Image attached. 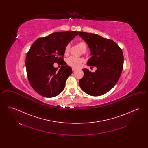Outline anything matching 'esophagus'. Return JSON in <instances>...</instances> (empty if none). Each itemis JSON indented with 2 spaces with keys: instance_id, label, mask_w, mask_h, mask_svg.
Here are the masks:
<instances>
[{
  "instance_id": "obj_1",
  "label": "esophagus",
  "mask_w": 148,
  "mask_h": 148,
  "mask_svg": "<svg viewBox=\"0 0 148 148\" xmlns=\"http://www.w3.org/2000/svg\"><path fill=\"white\" fill-rule=\"evenodd\" d=\"M75 70H76V69H75V68H72V71H74Z\"/></svg>"
}]
</instances>
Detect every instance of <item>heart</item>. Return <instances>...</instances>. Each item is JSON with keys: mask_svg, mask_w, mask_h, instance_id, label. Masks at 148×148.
I'll list each match as a JSON object with an SVG mask.
<instances>
[{"mask_svg": "<svg viewBox=\"0 0 148 148\" xmlns=\"http://www.w3.org/2000/svg\"><path fill=\"white\" fill-rule=\"evenodd\" d=\"M78 44L83 51L85 50H86L87 46L84 42L80 41L78 42ZM69 50H70V45L68 44L65 46L64 48V54L65 55H67L69 52ZM83 60H84L83 59H82V58L71 56L69 57L67 59L66 63L69 66H71L73 68H79L81 65V64L83 62Z\"/></svg>", "mask_w": 148, "mask_h": 148, "instance_id": "heart-1", "label": "heart"}]
</instances>
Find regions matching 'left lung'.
Segmentation results:
<instances>
[{
    "label": "left lung",
    "instance_id": "left-lung-1",
    "mask_svg": "<svg viewBox=\"0 0 148 148\" xmlns=\"http://www.w3.org/2000/svg\"><path fill=\"white\" fill-rule=\"evenodd\" d=\"M91 51L87 65L96 66L92 73L83 69L84 76L79 83L83 91L92 96H100L110 90L117 83L123 68L122 50L113 40L100 35L79 32ZM93 68V67H92Z\"/></svg>",
    "mask_w": 148,
    "mask_h": 148
}]
</instances>
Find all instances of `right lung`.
<instances>
[{
    "mask_svg": "<svg viewBox=\"0 0 148 148\" xmlns=\"http://www.w3.org/2000/svg\"><path fill=\"white\" fill-rule=\"evenodd\" d=\"M79 32H56L36 39L27 53L25 65L29 82L35 92L42 97L52 98L63 90L71 67L64 61V48ZM54 62L63 65L58 72ZM65 64L64 66L63 64Z\"/></svg>",
    "mask_w": 148,
    "mask_h": 148,
    "instance_id": "1",
    "label": "right lung"
}]
</instances>
